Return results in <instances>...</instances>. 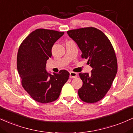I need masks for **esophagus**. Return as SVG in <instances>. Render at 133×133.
<instances>
[{
    "mask_svg": "<svg viewBox=\"0 0 133 133\" xmlns=\"http://www.w3.org/2000/svg\"><path fill=\"white\" fill-rule=\"evenodd\" d=\"M77 76V74L75 72H74V71H71L70 72V78H76Z\"/></svg>",
    "mask_w": 133,
    "mask_h": 133,
    "instance_id": "1",
    "label": "esophagus"
}]
</instances>
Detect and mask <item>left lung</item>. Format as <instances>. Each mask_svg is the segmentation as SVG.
<instances>
[{"label": "left lung", "mask_w": 133, "mask_h": 133, "mask_svg": "<svg viewBox=\"0 0 133 133\" xmlns=\"http://www.w3.org/2000/svg\"><path fill=\"white\" fill-rule=\"evenodd\" d=\"M82 52V58L88 59L92 68L91 74L80 73L82 87L78 89L79 97L83 102L101 101L111 87L117 71L116 53L105 34L93 27L67 31Z\"/></svg>", "instance_id": "8db88e82"}]
</instances>
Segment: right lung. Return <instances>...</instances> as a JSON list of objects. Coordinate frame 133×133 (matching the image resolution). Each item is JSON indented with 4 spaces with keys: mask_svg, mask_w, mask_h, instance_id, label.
Wrapping results in <instances>:
<instances>
[{
    "mask_svg": "<svg viewBox=\"0 0 133 133\" xmlns=\"http://www.w3.org/2000/svg\"><path fill=\"white\" fill-rule=\"evenodd\" d=\"M63 34L37 29L24 39L19 48L17 68L22 86L38 102L46 104L56 101L69 78V72L65 70L53 75L46 70V61L52 55V47Z\"/></svg>",
    "mask_w": 133,
    "mask_h": 133,
    "instance_id": "obj_1",
    "label": "right lung"
}]
</instances>
